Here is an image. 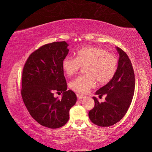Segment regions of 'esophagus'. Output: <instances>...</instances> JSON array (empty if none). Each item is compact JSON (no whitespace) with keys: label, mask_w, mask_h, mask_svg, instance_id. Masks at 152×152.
Returning <instances> with one entry per match:
<instances>
[{"label":"esophagus","mask_w":152,"mask_h":152,"mask_svg":"<svg viewBox=\"0 0 152 152\" xmlns=\"http://www.w3.org/2000/svg\"><path fill=\"white\" fill-rule=\"evenodd\" d=\"M76 96H77V97H78V99H84V97H85V96H84V95H81V94H77Z\"/></svg>","instance_id":"esophagus-1"}]
</instances>
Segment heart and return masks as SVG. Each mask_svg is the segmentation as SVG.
<instances>
[{"label": "heart", "instance_id": "heart-1", "mask_svg": "<svg viewBox=\"0 0 152 152\" xmlns=\"http://www.w3.org/2000/svg\"><path fill=\"white\" fill-rule=\"evenodd\" d=\"M116 56L97 47L82 48L76 58L67 56L62 61V68L67 75L76 74L82 67H86V74L78 76L70 82V88L78 93H86L97 81L99 84L109 82L117 70Z\"/></svg>", "mask_w": 152, "mask_h": 152}]
</instances>
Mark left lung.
I'll return each instance as SVG.
<instances>
[{"label":"left lung","instance_id":"1","mask_svg":"<svg viewBox=\"0 0 152 152\" xmlns=\"http://www.w3.org/2000/svg\"><path fill=\"white\" fill-rule=\"evenodd\" d=\"M119 53V62L115 76L106 85L96 92L99 97L105 94V101L100 102L92 97L94 107L88 113L94 124L109 127L125 116L132 103L135 91V74L132 61L124 51L117 47Z\"/></svg>","mask_w":152,"mask_h":152}]
</instances>
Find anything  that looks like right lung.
Wrapping results in <instances>:
<instances>
[{"label": "right lung", "instance_id": "add662e5", "mask_svg": "<svg viewBox=\"0 0 152 152\" xmlns=\"http://www.w3.org/2000/svg\"><path fill=\"white\" fill-rule=\"evenodd\" d=\"M66 42L42 45L31 54L22 74L21 96L33 119L44 127L56 129L69 119V111L76 102L74 92L67 91L62 61L69 50ZM61 94L59 99L53 92Z\"/></svg>", "mask_w": 152, "mask_h": 152}]
</instances>
